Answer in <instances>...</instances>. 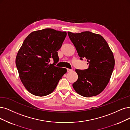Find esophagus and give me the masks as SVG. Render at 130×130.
Listing matches in <instances>:
<instances>
[{
    "label": "esophagus",
    "instance_id": "34e87169",
    "mask_svg": "<svg viewBox=\"0 0 130 130\" xmlns=\"http://www.w3.org/2000/svg\"><path fill=\"white\" fill-rule=\"evenodd\" d=\"M73 70H72V69H67V72H71V71H72Z\"/></svg>",
    "mask_w": 130,
    "mask_h": 130
}]
</instances>
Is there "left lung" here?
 Instances as JSON below:
<instances>
[{
    "instance_id": "obj_1",
    "label": "left lung",
    "mask_w": 130,
    "mask_h": 130,
    "mask_svg": "<svg viewBox=\"0 0 130 130\" xmlns=\"http://www.w3.org/2000/svg\"><path fill=\"white\" fill-rule=\"evenodd\" d=\"M68 33L80 59L85 58L88 65L87 69L75 70L78 78L72 85L73 87L84 97L97 95L106 87L115 66L112 52L99 34L90 31Z\"/></svg>"
}]
</instances>
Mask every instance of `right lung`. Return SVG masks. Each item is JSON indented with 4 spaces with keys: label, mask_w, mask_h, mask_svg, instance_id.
<instances>
[{
    "label": "right lung",
    "mask_w": 130,
    "mask_h": 130,
    "mask_svg": "<svg viewBox=\"0 0 130 130\" xmlns=\"http://www.w3.org/2000/svg\"><path fill=\"white\" fill-rule=\"evenodd\" d=\"M66 35V31L46 28L31 32L23 41L15 63L23 85L32 95L44 96L51 94L66 73L65 68L55 66L59 60L57 51Z\"/></svg>",
    "instance_id": "add662e5"
}]
</instances>
